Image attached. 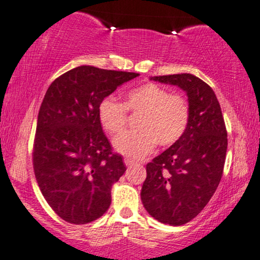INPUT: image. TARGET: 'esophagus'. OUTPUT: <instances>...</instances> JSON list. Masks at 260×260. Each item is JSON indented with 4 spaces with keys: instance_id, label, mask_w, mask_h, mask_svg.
I'll list each match as a JSON object with an SVG mask.
<instances>
[{
    "instance_id": "1",
    "label": "esophagus",
    "mask_w": 260,
    "mask_h": 260,
    "mask_svg": "<svg viewBox=\"0 0 260 260\" xmlns=\"http://www.w3.org/2000/svg\"><path fill=\"white\" fill-rule=\"evenodd\" d=\"M124 164H125L127 167H131L135 164V161L131 160V159H127V157H126V159H124Z\"/></svg>"
}]
</instances>
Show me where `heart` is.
I'll list each match as a JSON object with an SVG mask.
<instances>
[{"label":"heart","instance_id":"1","mask_svg":"<svg viewBox=\"0 0 260 260\" xmlns=\"http://www.w3.org/2000/svg\"><path fill=\"white\" fill-rule=\"evenodd\" d=\"M126 110L141 113L136 131L124 133L114 138L117 153L142 159L154 150L156 143L170 147L177 143L186 130L190 119V107L185 98L170 94L167 89L155 83L131 89L125 104L112 96H106L98 106V118L103 129L117 135L126 124Z\"/></svg>","mask_w":260,"mask_h":260}]
</instances>
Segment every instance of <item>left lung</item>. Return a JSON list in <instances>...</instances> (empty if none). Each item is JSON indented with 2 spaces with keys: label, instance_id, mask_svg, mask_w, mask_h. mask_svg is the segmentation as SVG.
Wrapping results in <instances>:
<instances>
[{
  "label": "left lung",
  "instance_id": "obj_1",
  "mask_svg": "<svg viewBox=\"0 0 260 260\" xmlns=\"http://www.w3.org/2000/svg\"><path fill=\"white\" fill-rule=\"evenodd\" d=\"M187 95L190 119L179 141L147 165L141 200L161 223L181 225L197 216L220 184L227 131L216 94L192 74L153 76Z\"/></svg>",
  "mask_w": 260,
  "mask_h": 260
}]
</instances>
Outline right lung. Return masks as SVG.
Wrapping results in <instances>:
<instances>
[{
    "instance_id": "add662e5",
    "label": "right lung",
    "mask_w": 260,
    "mask_h": 260,
    "mask_svg": "<svg viewBox=\"0 0 260 260\" xmlns=\"http://www.w3.org/2000/svg\"><path fill=\"white\" fill-rule=\"evenodd\" d=\"M140 74L81 66L46 90L37 122L33 167L44 198L73 224H86L110 208L111 188L126 171L113 154L98 106Z\"/></svg>"
}]
</instances>
